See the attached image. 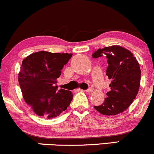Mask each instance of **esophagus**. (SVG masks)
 <instances>
[{"mask_svg":"<svg viewBox=\"0 0 154 154\" xmlns=\"http://www.w3.org/2000/svg\"><path fill=\"white\" fill-rule=\"evenodd\" d=\"M80 91H82V90H81V89H80ZM93 91H94V89H93L92 88H88L85 91H86V92L89 93V94H91V93L93 92Z\"/></svg>","mask_w":154,"mask_h":154,"instance_id":"obj_1","label":"esophagus"}]
</instances>
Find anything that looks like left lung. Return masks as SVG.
Returning <instances> with one entry per match:
<instances>
[{
	"instance_id": "left-lung-1",
	"label": "left lung",
	"mask_w": 154,
	"mask_h": 154,
	"mask_svg": "<svg viewBox=\"0 0 154 154\" xmlns=\"http://www.w3.org/2000/svg\"><path fill=\"white\" fill-rule=\"evenodd\" d=\"M92 57L107 58L106 74L111 80L109 85L110 88L104 102L94 106V108L104 116H115L123 112L137 95L141 78L140 64L129 50L117 45L99 49Z\"/></svg>"
}]
</instances>
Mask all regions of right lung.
<instances>
[{"label": "right lung", "instance_id": "right-lung-1", "mask_svg": "<svg viewBox=\"0 0 154 154\" xmlns=\"http://www.w3.org/2000/svg\"><path fill=\"white\" fill-rule=\"evenodd\" d=\"M72 53L40 51L22 62L18 80L25 102L38 116L54 118L67 109L73 99L72 92L58 91L56 79L61 74Z\"/></svg>", "mask_w": 154, "mask_h": 154}]
</instances>
